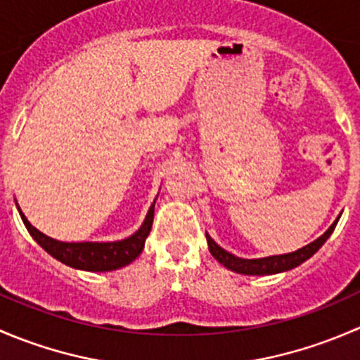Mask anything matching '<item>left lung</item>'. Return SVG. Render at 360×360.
I'll return each mask as SVG.
<instances>
[{
  "label": "left lung",
  "instance_id": "left-lung-1",
  "mask_svg": "<svg viewBox=\"0 0 360 360\" xmlns=\"http://www.w3.org/2000/svg\"><path fill=\"white\" fill-rule=\"evenodd\" d=\"M340 219V216H338ZM338 219L328 230L324 231V235L317 238V240L310 242L304 248L294 250V252L288 254H278V256H268V257H256V259H245V257H238L235 254L224 250L221 245H217L216 242L210 238L209 233H205L207 244H209V250L224 268L231 271H237V274L244 275H274V274H282V271L292 270V268L300 266L301 263H304L307 259H310L319 249L324 245V242L331 237V233L335 231Z\"/></svg>",
  "mask_w": 360,
  "mask_h": 360
}]
</instances>
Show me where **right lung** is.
Returning a JSON list of instances; mask_svg holds the SVG:
<instances>
[{
    "instance_id": "right-lung-1",
    "label": "right lung",
    "mask_w": 360,
    "mask_h": 360,
    "mask_svg": "<svg viewBox=\"0 0 360 360\" xmlns=\"http://www.w3.org/2000/svg\"><path fill=\"white\" fill-rule=\"evenodd\" d=\"M157 202V198H155ZM155 202L151 203L150 210H148L146 217H144L143 224L136 233L130 237L123 238V240L116 242H63L56 240V238L49 237V235L41 233L38 228L32 226L20 210L19 203H17V210H19L20 217H22L25 228L31 233V237L41 245L46 252L52 257H56L60 263L68 264V266L76 268V270L85 271H111L118 270V268L127 266L132 263L144 249V242H146L148 235L151 231V224H153L155 216Z\"/></svg>"
}]
</instances>
